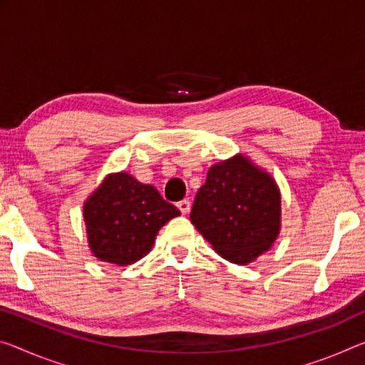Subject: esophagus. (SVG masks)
Segmentation results:
<instances>
[{
  "label": "esophagus",
  "mask_w": 365,
  "mask_h": 365,
  "mask_svg": "<svg viewBox=\"0 0 365 365\" xmlns=\"http://www.w3.org/2000/svg\"><path fill=\"white\" fill-rule=\"evenodd\" d=\"M177 207L182 211V214H188L192 205H190L188 200H182V201H178V203H177Z\"/></svg>",
  "instance_id": "34e87169"
}]
</instances>
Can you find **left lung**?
Segmentation results:
<instances>
[{"label":"left lung","mask_w":365,"mask_h":365,"mask_svg":"<svg viewBox=\"0 0 365 365\" xmlns=\"http://www.w3.org/2000/svg\"><path fill=\"white\" fill-rule=\"evenodd\" d=\"M190 221L222 258L252 263L279 235V188L268 172L237 154L207 170Z\"/></svg>","instance_id":"8db88e82"}]
</instances>
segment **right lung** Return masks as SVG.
Returning a JSON list of instances; mask_svg holds the SVG:
<instances>
[{
	"mask_svg": "<svg viewBox=\"0 0 365 365\" xmlns=\"http://www.w3.org/2000/svg\"><path fill=\"white\" fill-rule=\"evenodd\" d=\"M83 211L92 255L118 266L146 257L159 229L180 214L153 185L125 172L107 175Z\"/></svg>",
	"mask_w": 365,
	"mask_h": 365,
	"instance_id": "add662e5",
	"label": "right lung"
}]
</instances>
